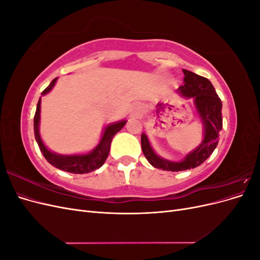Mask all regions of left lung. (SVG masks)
Returning <instances> with one entry per match:
<instances>
[{
  "mask_svg": "<svg viewBox=\"0 0 260 260\" xmlns=\"http://www.w3.org/2000/svg\"><path fill=\"white\" fill-rule=\"evenodd\" d=\"M184 74V84L181 85L178 92L186 99H193L204 125V140L193 152L188 153L182 161H170L157 155L145 133L141 136L142 151L148 162L153 167L167 171H182L200 166L215 151L219 141V132L222 129V103L215 91L211 82L202 76L196 75L186 69Z\"/></svg>",
  "mask_w": 260,
  "mask_h": 260,
  "instance_id": "left-lung-1",
  "label": "left lung"
}]
</instances>
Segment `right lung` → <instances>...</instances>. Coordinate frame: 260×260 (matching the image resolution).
I'll return each mask as SVG.
<instances>
[{"label":"right lung","mask_w":260,"mask_h":260,"mask_svg":"<svg viewBox=\"0 0 260 260\" xmlns=\"http://www.w3.org/2000/svg\"><path fill=\"white\" fill-rule=\"evenodd\" d=\"M57 78L49 84L41 95L48 94L53 86L56 83ZM40 112H41V98L38 102L37 111L34 118V129H35V137L36 141L40 147V151L52 166L56 167L60 170H64L72 174H88V172L94 171L102 167L107 158L109 154V147H111L112 140L118 131H120L127 120H121L112 124H108L104 129L103 136L100 141L98 146L88 154H79V155H59L56 153L51 152L50 149L44 145L42 139L40 137V131H39V123H40Z\"/></svg>","instance_id":"add662e5"}]
</instances>
